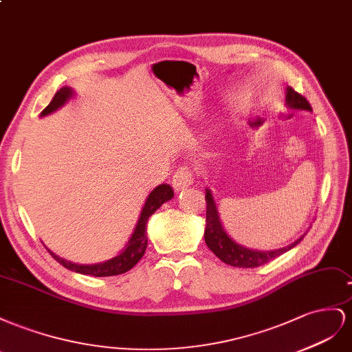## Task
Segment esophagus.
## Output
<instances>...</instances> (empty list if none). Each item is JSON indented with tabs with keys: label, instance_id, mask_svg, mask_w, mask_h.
<instances>
[{
	"label": "esophagus",
	"instance_id": "34e87169",
	"mask_svg": "<svg viewBox=\"0 0 352 352\" xmlns=\"http://www.w3.org/2000/svg\"><path fill=\"white\" fill-rule=\"evenodd\" d=\"M193 182H195L193 170L188 166H183L182 169H178L175 173V175L173 178V186L177 192H179V190H186L187 187L193 186Z\"/></svg>",
	"mask_w": 352,
	"mask_h": 352
}]
</instances>
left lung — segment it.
Here are the masks:
<instances>
[{
    "mask_svg": "<svg viewBox=\"0 0 352 352\" xmlns=\"http://www.w3.org/2000/svg\"><path fill=\"white\" fill-rule=\"evenodd\" d=\"M286 102L290 107H294V109L313 110L311 109V104L308 103V100L302 94L296 93L292 87H287ZM205 200H206L205 242H206L208 248L215 254V256H218L221 261H223V263L232 265V267L254 268V267L264 265V264L270 263V261H273L274 258L287 252V250H290L294 246H296L305 236V234L300 236L296 242H294L292 245H289L286 248L276 249V250H267V252H261V250L243 248L242 245H237L236 242H233V240L230 239L223 230V226H221V223H219L218 210L215 208L212 195H210L209 190H206Z\"/></svg>",
    "mask_w": 352,
    "mask_h": 352,
    "instance_id": "1",
    "label": "left lung"
}]
</instances>
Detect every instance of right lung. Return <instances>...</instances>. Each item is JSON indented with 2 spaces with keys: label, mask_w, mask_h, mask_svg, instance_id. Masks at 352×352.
Returning a JSON list of instances; mask_svg holds the SVG:
<instances>
[{
  "label": "right lung",
  "mask_w": 352,
  "mask_h": 352,
  "mask_svg": "<svg viewBox=\"0 0 352 352\" xmlns=\"http://www.w3.org/2000/svg\"><path fill=\"white\" fill-rule=\"evenodd\" d=\"M70 96H72V89L67 87L60 88L58 91L54 94L52 102H50V104L41 112V116L52 113L60 106H63ZM173 197H174V192L168 184L157 186L153 192L148 195L146 204L143 206L142 215H140V219L137 223V227L134 230L131 239H129V242L126 243L125 249L118 256L106 261V263L94 264V265H79V264H74V263H70V261H66L63 258L54 255L52 250H48V252L52 254V256L57 261L60 265H63L65 268H67L70 271H75V273L89 274L94 277H109V276L124 274V273H126V271L131 270L138 263V261L143 258V255L146 252V248H147L146 224H147L148 217L152 215L156 209H159L160 205L168 202V200Z\"/></svg>",
  "instance_id": "obj_1"
}]
</instances>
